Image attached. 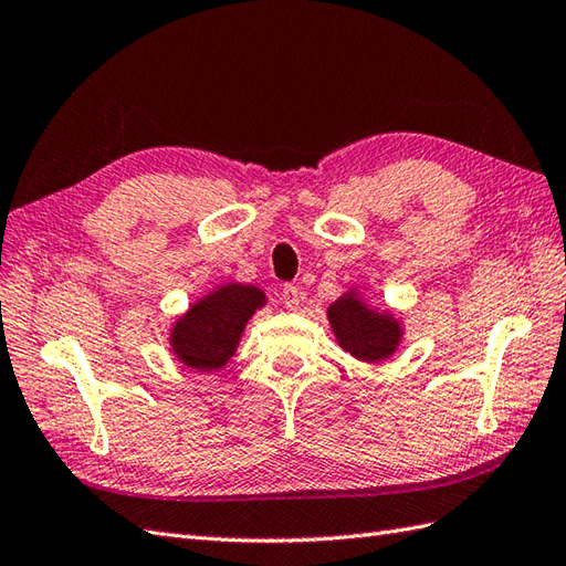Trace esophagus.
Listing matches in <instances>:
<instances>
[{
    "label": "esophagus",
    "mask_w": 566,
    "mask_h": 566,
    "mask_svg": "<svg viewBox=\"0 0 566 566\" xmlns=\"http://www.w3.org/2000/svg\"><path fill=\"white\" fill-rule=\"evenodd\" d=\"M282 301H284V306H286V308L296 311V308H298V304H301V292H298V286H294V284H284V289H282Z\"/></svg>",
    "instance_id": "1"
}]
</instances>
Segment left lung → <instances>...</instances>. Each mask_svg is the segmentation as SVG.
I'll list each match as a JSON object with an SVG mask.
<instances>
[{"mask_svg": "<svg viewBox=\"0 0 566 566\" xmlns=\"http://www.w3.org/2000/svg\"><path fill=\"white\" fill-rule=\"evenodd\" d=\"M337 343L359 361H384L400 343V323L392 315L366 308L361 301L347 294L327 308Z\"/></svg>", "mask_w": 566, "mask_h": 566, "instance_id": "8db88e82", "label": "left lung"}]
</instances>
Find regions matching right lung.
Instances as JSON below:
<instances>
[{"mask_svg":"<svg viewBox=\"0 0 566 566\" xmlns=\"http://www.w3.org/2000/svg\"><path fill=\"white\" fill-rule=\"evenodd\" d=\"M265 304V294L251 284H227L182 315L170 333L176 357L197 371H214L239 345L248 318Z\"/></svg>","mask_w":566,"mask_h":566,"instance_id":"right-lung-1","label":"right lung"}]
</instances>
